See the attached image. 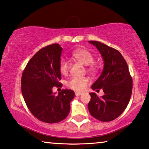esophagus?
Listing matches in <instances>:
<instances>
[{
  "mask_svg": "<svg viewBox=\"0 0 149 149\" xmlns=\"http://www.w3.org/2000/svg\"><path fill=\"white\" fill-rule=\"evenodd\" d=\"M75 96H80V95H82V93H79V92H75Z\"/></svg>",
  "mask_w": 149,
  "mask_h": 149,
  "instance_id": "1",
  "label": "esophagus"
}]
</instances>
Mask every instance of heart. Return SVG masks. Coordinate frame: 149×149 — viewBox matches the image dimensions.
Returning a JSON list of instances; mask_svg holds the SVG:
<instances>
[{"instance_id": "1", "label": "heart", "mask_w": 149, "mask_h": 149, "mask_svg": "<svg viewBox=\"0 0 149 149\" xmlns=\"http://www.w3.org/2000/svg\"><path fill=\"white\" fill-rule=\"evenodd\" d=\"M72 57L75 60L81 62L84 65H88V71L92 74L96 72V68L93 64L95 61V57L91 52L86 49H76L72 52ZM59 71L62 75H67L69 71V62L67 60L63 59L59 64ZM89 83V79L86 77H72L68 82L67 86L70 88L75 91H83L86 88Z\"/></svg>"}]
</instances>
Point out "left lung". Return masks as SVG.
<instances>
[{"mask_svg": "<svg viewBox=\"0 0 149 149\" xmlns=\"http://www.w3.org/2000/svg\"><path fill=\"white\" fill-rule=\"evenodd\" d=\"M95 46L101 54L104 68L101 75L92 85V89L104 95L98 97L90 93L88 103L91 115L101 121H111L118 117L127 107L132 91V78L127 64L117 50L98 41H88Z\"/></svg>", "mask_w": 149, "mask_h": 149, "instance_id": "1", "label": "left lung"}]
</instances>
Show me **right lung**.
I'll use <instances>...</instances> for the list:
<instances>
[{"label":"right lung","mask_w":149,"mask_h":149,"mask_svg":"<svg viewBox=\"0 0 149 149\" xmlns=\"http://www.w3.org/2000/svg\"><path fill=\"white\" fill-rule=\"evenodd\" d=\"M63 49L58 44L42 48L29 61L22 76V93L27 107L34 117L43 122L58 123L65 119L75 93L62 90L58 95L54 86H60L59 71Z\"/></svg>","instance_id":"add662e5"}]
</instances>
